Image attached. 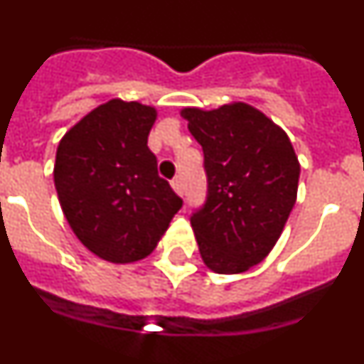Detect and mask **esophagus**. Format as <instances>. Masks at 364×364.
Listing matches in <instances>:
<instances>
[{"instance_id":"34e87169","label":"esophagus","mask_w":364,"mask_h":364,"mask_svg":"<svg viewBox=\"0 0 364 364\" xmlns=\"http://www.w3.org/2000/svg\"><path fill=\"white\" fill-rule=\"evenodd\" d=\"M172 188L177 192V194H179V196H183V181H181V177H173V179H172Z\"/></svg>"}]
</instances>
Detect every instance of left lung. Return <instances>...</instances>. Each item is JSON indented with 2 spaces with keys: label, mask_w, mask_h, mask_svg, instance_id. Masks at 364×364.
Segmentation results:
<instances>
[{
  "label": "left lung",
  "mask_w": 364,
  "mask_h": 364,
  "mask_svg": "<svg viewBox=\"0 0 364 364\" xmlns=\"http://www.w3.org/2000/svg\"><path fill=\"white\" fill-rule=\"evenodd\" d=\"M181 116L205 157L209 194L191 216L198 248L216 274H242L267 257L296 203L300 161L291 139L242 102Z\"/></svg>",
  "instance_id": "1"
}]
</instances>
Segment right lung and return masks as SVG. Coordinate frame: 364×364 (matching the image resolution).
Wrapping results in <instances>:
<instances>
[{
  "instance_id": "add662e5",
  "label": "right lung",
  "mask_w": 364,
  "mask_h": 364,
  "mask_svg": "<svg viewBox=\"0 0 364 364\" xmlns=\"http://www.w3.org/2000/svg\"><path fill=\"white\" fill-rule=\"evenodd\" d=\"M155 120V107L114 97L70 127L57 148L55 188L70 228L116 264L148 257L183 205L148 148Z\"/></svg>"
}]
</instances>
